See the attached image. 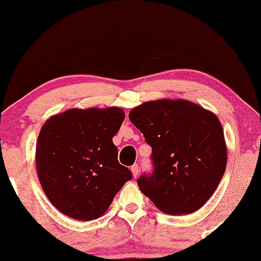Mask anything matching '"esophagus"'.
Wrapping results in <instances>:
<instances>
[{"label": "esophagus", "instance_id": "1", "mask_svg": "<svg viewBox=\"0 0 261 261\" xmlns=\"http://www.w3.org/2000/svg\"><path fill=\"white\" fill-rule=\"evenodd\" d=\"M132 174H133L134 178H137L139 176V166L135 164V165L132 166Z\"/></svg>", "mask_w": 261, "mask_h": 261}]
</instances>
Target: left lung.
<instances>
[{
	"instance_id": "8db88e82",
	"label": "left lung",
	"mask_w": 261,
	"mask_h": 261,
	"mask_svg": "<svg viewBox=\"0 0 261 261\" xmlns=\"http://www.w3.org/2000/svg\"><path fill=\"white\" fill-rule=\"evenodd\" d=\"M129 120L152 147L154 170L142 176V194L163 213H194L212 197L227 165L223 128L213 112L188 99L141 103Z\"/></svg>"
}]
</instances>
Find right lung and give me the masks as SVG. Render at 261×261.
Returning <instances> with one entry per match:
<instances>
[{"mask_svg":"<svg viewBox=\"0 0 261 261\" xmlns=\"http://www.w3.org/2000/svg\"><path fill=\"white\" fill-rule=\"evenodd\" d=\"M119 107L71 108L41 127L35 149L41 188L53 206L71 219H98L130 171L117 160L113 138L124 120Z\"/></svg>","mask_w":261,"mask_h":261,"instance_id":"add662e5","label":"right lung"}]
</instances>
